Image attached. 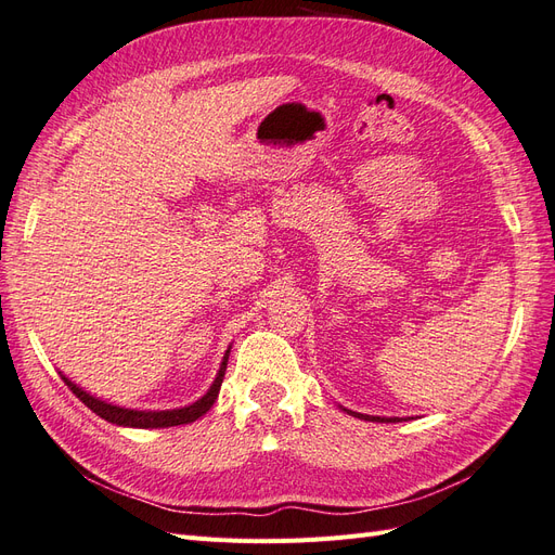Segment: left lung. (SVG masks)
I'll list each match as a JSON object with an SVG mask.
<instances>
[{"mask_svg": "<svg viewBox=\"0 0 555 555\" xmlns=\"http://www.w3.org/2000/svg\"><path fill=\"white\" fill-rule=\"evenodd\" d=\"M343 412H347L349 416H357V418H365V422H379V424H396V422H402V416H373V414H361V412H354V410H347L340 405Z\"/></svg>", "mask_w": 555, "mask_h": 555, "instance_id": "8db88e82", "label": "left lung"}]
</instances>
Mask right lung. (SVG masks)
<instances>
[{"instance_id":"right-lung-1","label":"right lung","mask_w":555,"mask_h":555,"mask_svg":"<svg viewBox=\"0 0 555 555\" xmlns=\"http://www.w3.org/2000/svg\"><path fill=\"white\" fill-rule=\"evenodd\" d=\"M229 351L231 347L224 351L222 363H220V371H217L210 389L201 396L192 405H184V408H176V410H133V408H122V405H113V402L104 400V398H96L92 393H88L82 386H78L76 382H72L66 375L60 373V377L64 379V384L69 386V389L86 402V405L96 414L106 418L108 424L115 426H125V428H169V426H182V424H192L196 422L198 416H204L212 405L217 396H220V386L224 379V371H227V361H229Z\"/></svg>"}]
</instances>
